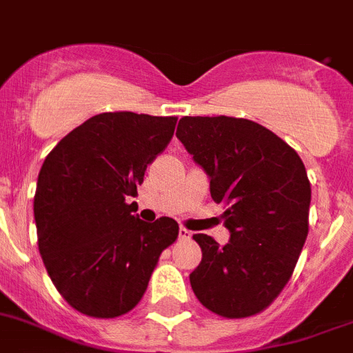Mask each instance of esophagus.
I'll use <instances>...</instances> for the list:
<instances>
[{
	"label": "esophagus",
	"mask_w": 353,
	"mask_h": 353,
	"mask_svg": "<svg viewBox=\"0 0 353 353\" xmlns=\"http://www.w3.org/2000/svg\"><path fill=\"white\" fill-rule=\"evenodd\" d=\"M179 237H180V239H189V237H191V232H189L188 228L182 227L179 230Z\"/></svg>",
	"instance_id": "34e87169"
}]
</instances>
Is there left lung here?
Masks as SVG:
<instances>
[{
	"label": "left lung",
	"instance_id": "1",
	"mask_svg": "<svg viewBox=\"0 0 353 353\" xmlns=\"http://www.w3.org/2000/svg\"><path fill=\"white\" fill-rule=\"evenodd\" d=\"M176 137L210 179V196L225 203L230 241L219 246L194 234L201 263L191 288L214 314L248 318L264 311L288 284L309 232L311 183L293 148L243 117L180 119Z\"/></svg>",
	"mask_w": 353,
	"mask_h": 353
}]
</instances>
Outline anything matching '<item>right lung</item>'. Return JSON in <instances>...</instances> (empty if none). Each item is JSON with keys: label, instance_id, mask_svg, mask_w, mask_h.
Listing matches in <instances>:
<instances>
[{"label": "right lung", "instance_id": "add662e5", "mask_svg": "<svg viewBox=\"0 0 353 353\" xmlns=\"http://www.w3.org/2000/svg\"><path fill=\"white\" fill-rule=\"evenodd\" d=\"M176 117L92 116L60 141L39 171L33 214L42 263L69 305L117 318L141 302L179 223L135 216L137 185L173 137Z\"/></svg>", "mask_w": 353, "mask_h": 353}]
</instances>
